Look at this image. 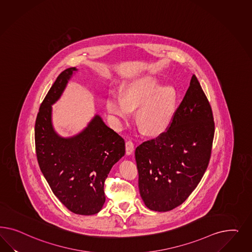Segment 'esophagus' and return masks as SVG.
I'll use <instances>...</instances> for the list:
<instances>
[{
  "label": "esophagus",
  "mask_w": 252,
  "mask_h": 252,
  "mask_svg": "<svg viewBox=\"0 0 252 252\" xmlns=\"http://www.w3.org/2000/svg\"><path fill=\"white\" fill-rule=\"evenodd\" d=\"M126 154H131L134 152V143L131 139H127L126 141Z\"/></svg>",
  "instance_id": "esophagus-1"
}]
</instances>
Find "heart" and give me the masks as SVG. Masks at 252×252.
<instances>
[{
	"instance_id": "1",
	"label": "heart",
	"mask_w": 252,
	"mask_h": 252,
	"mask_svg": "<svg viewBox=\"0 0 252 252\" xmlns=\"http://www.w3.org/2000/svg\"><path fill=\"white\" fill-rule=\"evenodd\" d=\"M176 92L171 87H163L155 76H144L126 86L125 97L113 93L107 99L108 113L116 122H121L138 108L137 119L146 132L158 135L167 128L175 113Z\"/></svg>"
}]
</instances>
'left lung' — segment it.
Segmentation results:
<instances>
[{
	"label": "left lung",
	"instance_id": "8db88e82",
	"mask_svg": "<svg viewBox=\"0 0 252 252\" xmlns=\"http://www.w3.org/2000/svg\"><path fill=\"white\" fill-rule=\"evenodd\" d=\"M214 127L212 107L193 74L166 130L136 149L139 193L150 210L171 211L197 188L211 159Z\"/></svg>",
	"mask_w": 252,
	"mask_h": 252
}]
</instances>
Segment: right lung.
<instances>
[{
  "label": "right lung",
  "instance_id": "obj_1",
  "mask_svg": "<svg viewBox=\"0 0 252 252\" xmlns=\"http://www.w3.org/2000/svg\"><path fill=\"white\" fill-rule=\"evenodd\" d=\"M76 67L57 76L35 123L38 166L54 195L72 213L98 214L105 202L104 182L116 161L125 155V140L96 115L79 135L63 138L52 126V104L60 98Z\"/></svg>",
  "mask_w": 252,
  "mask_h": 252
}]
</instances>
